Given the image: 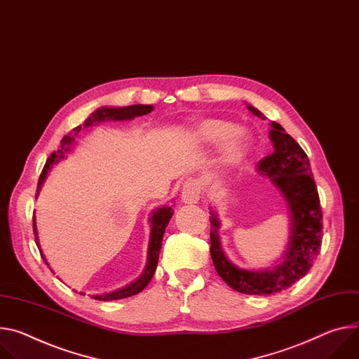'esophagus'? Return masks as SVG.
<instances>
[{
    "label": "esophagus",
    "mask_w": 359,
    "mask_h": 359,
    "mask_svg": "<svg viewBox=\"0 0 359 359\" xmlns=\"http://www.w3.org/2000/svg\"><path fill=\"white\" fill-rule=\"evenodd\" d=\"M202 194V182L199 179H187L182 189V202L184 205L198 203Z\"/></svg>",
    "instance_id": "esophagus-1"
}]
</instances>
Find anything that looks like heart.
Returning a JSON list of instances; mask_svg holds the SVG:
<instances>
[{"mask_svg": "<svg viewBox=\"0 0 359 359\" xmlns=\"http://www.w3.org/2000/svg\"><path fill=\"white\" fill-rule=\"evenodd\" d=\"M194 136L206 144H213L224 140L220 146V161L224 168L235 166L248 154L252 139L246 130L236 127L232 121L223 118H205L196 128Z\"/></svg>", "mask_w": 359, "mask_h": 359, "instance_id": "1", "label": "heart"}]
</instances>
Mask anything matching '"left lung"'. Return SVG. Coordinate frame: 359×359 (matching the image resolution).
I'll use <instances>...</instances> for the list:
<instances>
[{
    "instance_id": "1",
    "label": "left lung",
    "mask_w": 359,
    "mask_h": 359,
    "mask_svg": "<svg viewBox=\"0 0 359 359\" xmlns=\"http://www.w3.org/2000/svg\"><path fill=\"white\" fill-rule=\"evenodd\" d=\"M248 109L259 118H265L256 107L248 104ZM269 137L275 150L257 163V173L271 179L287 205L290 231L280 262L264 271L242 269L232 264L220 245L217 212L213 208L209 212L215 269L231 287L248 295H271L292 286L308 273L322 243V210L309 158L279 123H271Z\"/></svg>"
}]
</instances>
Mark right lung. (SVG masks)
<instances>
[{"instance_id":"1","label":"right lung","mask_w":359,"mask_h":359,"mask_svg":"<svg viewBox=\"0 0 359 359\" xmlns=\"http://www.w3.org/2000/svg\"><path fill=\"white\" fill-rule=\"evenodd\" d=\"M153 106L151 104H133V106H126V107H100L97 109L94 113H91L86 120H84V127H91L94 124H99L103 121H123V120H133L135 117H140L144 114H149L153 111ZM81 126H77L76 128H73L72 135L66 136L61 143H60V149L57 151H54L46 161V166L40 175L39 179V187H37V194L43 186V183L46 182L47 173L53 169L54 165H57L58 161H61L66 154L70 151V147L73 146L76 136L80 133ZM173 216V209L172 206L163 205L161 208H157L156 210L151 212V216L149 219L150 222V241H149V248H147V262H146V268L143 271V273L132 283H128L124 287H120L117 290L109 292V293H102V295H93V299L97 301H116V299H123V298H128L137 295L139 292H142L149 282L151 280L156 268H157V260H158V253L161 249V241H163V235H165L166 227L170 222ZM32 229H34V235H36V243L40 249V253L44 259V262L48 265L47 259L41 250L40 246V241H39V232H37V224H36V216L32 217ZM50 268V265H48ZM51 269V268H50ZM81 295H84L83 292H80Z\"/></svg>"}]
</instances>
